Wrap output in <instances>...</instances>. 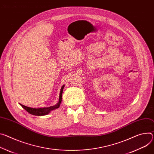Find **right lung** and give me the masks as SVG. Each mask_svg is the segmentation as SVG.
<instances>
[{
	"label": "right lung",
	"mask_w": 154,
	"mask_h": 154,
	"mask_svg": "<svg viewBox=\"0 0 154 154\" xmlns=\"http://www.w3.org/2000/svg\"><path fill=\"white\" fill-rule=\"evenodd\" d=\"M64 87V85H63V87L61 88L60 93V96H59V101L57 103V104H55L54 106H52L48 107H40V108H32V107H29L26 106H24L21 104H20V106L23 108H24L27 112H29V114L34 115V116H43L47 115L49 114L51 111L53 110L57 109L60 107V104L62 101V94H63V88Z\"/></svg>",
	"instance_id": "add662e5"
}]
</instances>
